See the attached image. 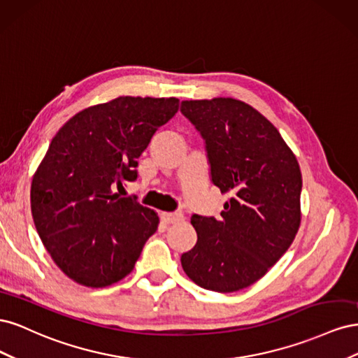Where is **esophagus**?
<instances>
[{"label": "esophagus", "instance_id": "obj_1", "mask_svg": "<svg viewBox=\"0 0 358 358\" xmlns=\"http://www.w3.org/2000/svg\"><path fill=\"white\" fill-rule=\"evenodd\" d=\"M161 218L169 224H175V222H179L183 220V215L180 212H162Z\"/></svg>", "mask_w": 358, "mask_h": 358}]
</instances>
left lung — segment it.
Here are the masks:
<instances>
[{
  "label": "left lung",
  "mask_w": 358,
  "mask_h": 358,
  "mask_svg": "<svg viewBox=\"0 0 358 358\" xmlns=\"http://www.w3.org/2000/svg\"><path fill=\"white\" fill-rule=\"evenodd\" d=\"M180 110L204 138L212 182L231 196L221 220L191 218L197 243L180 257L183 272L206 289H243L268 272L299 231L300 166L276 127L241 100H185Z\"/></svg>",
  "instance_id": "obj_1"
}]
</instances>
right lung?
I'll return each instance as SVG.
<instances>
[{"label": "right lung", "instance_id": "right-lung-1", "mask_svg": "<svg viewBox=\"0 0 358 358\" xmlns=\"http://www.w3.org/2000/svg\"><path fill=\"white\" fill-rule=\"evenodd\" d=\"M179 100L122 95L76 113L52 138L31 183V212L55 264L104 288L131 273L158 213L113 188L136 180L137 159Z\"/></svg>", "mask_w": 358, "mask_h": 358}]
</instances>
